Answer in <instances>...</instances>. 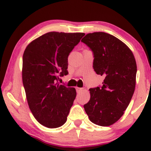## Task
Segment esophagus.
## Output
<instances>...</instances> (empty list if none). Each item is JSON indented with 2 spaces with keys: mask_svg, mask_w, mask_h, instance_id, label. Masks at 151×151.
Listing matches in <instances>:
<instances>
[{
  "mask_svg": "<svg viewBox=\"0 0 151 151\" xmlns=\"http://www.w3.org/2000/svg\"><path fill=\"white\" fill-rule=\"evenodd\" d=\"M76 90H77V93H80L81 91L83 90V89H82V88L77 87V88H76Z\"/></svg>",
  "mask_w": 151,
  "mask_h": 151,
  "instance_id": "1",
  "label": "esophagus"
}]
</instances>
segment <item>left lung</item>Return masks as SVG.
Returning <instances> with one entry per match:
<instances>
[{"mask_svg":"<svg viewBox=\"0 0 151 151\" xmlns=\"http://www.w3.org/2000/svg\"><path fill=\"white\" fill-rule=\"evenodd\" d=\"M81 42L92 51L93 70L104 77L103 85L89 89L84 110L93 124L111 126L122 116L134 93L136 60L126 45L106 32L89 33Z\"/></svg>","mask_w":151,"mask_h":151,"instance_id":"obj_1","label":"left lung"}]
</instances>
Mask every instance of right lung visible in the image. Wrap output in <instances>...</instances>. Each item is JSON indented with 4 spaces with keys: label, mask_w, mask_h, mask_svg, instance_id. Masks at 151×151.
Masks as SVG:
<instances>
[{
    "label": "right lung",
    "mask_w": 151,
    "mask_h": 151,
    "mask_svg": "<svg viewBox=\"0 0 151 151\" xmlns=\"http://www.w3.org/2000/svg\"><path fill=\"white\" fill-rule=\"evenodd\" d=\"M82 32H50L27 46L22 57V83L36 120L50 129L63 125L77 96L74 88L60 84L68 74V56Z\"/></svg>",
    "instance_id": "add662e5"
}]
</instances>
